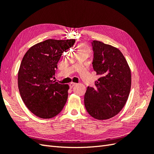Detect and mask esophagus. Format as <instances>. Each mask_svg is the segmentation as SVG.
I'll use <instances>...</instances> for the list:
<instances>
[{
  "label": "esophagus",
  "instance_id": "34e87169",
  "mask_svg": "<svg viewBox=\"0 0 154 154\" xmlns=\"http://www.w3.org/2000/svg\"><path fill=\"white\" fill-rule=\"evenodd\" d=\"M75 85H76V83H73V82H71V83H69V87H70V88L73 87Z\"/></svg>",
  "mask_w": 154,
  "mask_h": 154
}]
</instances>
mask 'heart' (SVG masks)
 Wrapping results in <instances>:
<instances>
[{
	"instance_id": "heart-1",
	"label": "heart",
	"mask_w": 154,
	"mask_h": 154,
	"mask_svg": "<svg viewBox=\"0 0 154 154\" xmlns=\"http://www.w3.org/2000/svg\"><path fill=\"white\" fill-rule=\"evenodd\" d=\"M77 50L79 51H89V49L86 45L83 44H80L77 45Z\"/></svg>"
}]
</instances>
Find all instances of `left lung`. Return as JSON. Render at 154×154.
Listing matches in <instances>:
<instances>
[{"mask_svg":"<svg viewBox=\"0 0 154 154\" xmlns=\"http://www.w3.org/2000/svg\"><path fill=\"white\" fill-rule=\"evenodd\" d=\"M93 67L100 77L94 87H87L84 103L94 119H109L119 114L126 103L131 88V71L119 49L103 42H92Z\"/></svg>","mask_w":154,"mask_h":154,"instance_id":"left-lung-1","label":"left lung"}]
</instances>
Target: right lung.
I'll return each instance as SVG.
<instances>
[{
	"label": "right lung",
	"instance_id": "right-lung-1",
	"mask_svg": "<svg viewBox=\"0 0 154 154\" xmlns=\"http://www.w3.org/2000/svg\"><path fill=\"white\" fill-rule=\"evenodd\" d=\"M75 42L74 39H49L32 46L22 58L18 73L19 92L28 110L41 119L57 116L67 102L69 87L52 78L62 54Z\"/></svg>",
	"mask_w": 154,
	"mask_h": 154
}]
</instances>
